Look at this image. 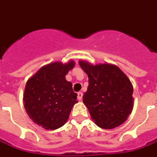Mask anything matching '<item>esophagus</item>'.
Segmentation results:
<instances>
[{
	"instance_id": "1",
	"label": "esophagus",
	"mask_w": 157,
	"mask_h": 157,
	"mask_svg": "<svg viewBox=\"0 0 157 157\" xmlns=\"http://www.w3.org/2000/svg\"><path fill=\"white\" fill-rule=\"evenodd\" d=\"M78 99L79 101L82 100V92H78Z\"/></svg>"
}]
</instances>
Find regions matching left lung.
<instances>
[{
	"mask_svg": "<svg viewBox=\"0 0 157 157\" xmlns=\"http://www.w3.org/2000/svg\"><path fill=\"white\" fill-rule=\"evenodd\" d=\"M88 76L82 102L94 124L103 129H113L124 123L134 106L133 86L130 79L113 64H90L79 60Z\"/></svg>",
	"mask_w": 157,
	"mask_h": 157,
	"instance_id": "obj_1",
	"label": "left lung"
}]
</instances>
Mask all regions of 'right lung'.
<instances>
[{
	"label": "right lung",
	"instance_id": "obj_1",
	"mask_svg": "<svg viewBox=\"0 0 157 157\" xmlns=\"http://www.w3.org/2000/svg\"><path fill=\"white\" fill-rule=\"evenodd\" d=\"M75 65L73 60L50 63L28 79L23 102L26 113L36 124L55 130L67 123L72 107L78 103L72 83L66 79Z\"/></svg>",
	"mask_w": 157,
	"mask_h": 157
}]
</instances>
